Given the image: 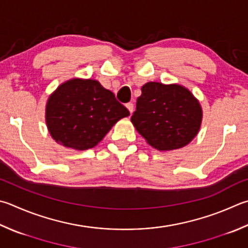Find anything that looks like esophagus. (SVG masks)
I'll use <instances>...</instances> for the list:
<instances>
[{
    "label": "esophagus",
    "instance_id": "34e87169",
    "mask_svg": "<svg viewBox=\"0 0 248 248\" xmlns=\"http://www.w3.org/2000/svg\"><path fill=\"white\" fill-rule=\"evenodd\" d=\"M125 107H127L128 110L130 111V114H132V112H133V104H132V103H128V104H125Z\"/></svg>",
    "mask_w": 248,
    "mask_h": 248
}]
</instances>
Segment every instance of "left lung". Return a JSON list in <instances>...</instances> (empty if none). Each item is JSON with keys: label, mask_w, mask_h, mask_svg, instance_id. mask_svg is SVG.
I'll list each match as a JSON object with an SVG mask.
<instances>
[{"label": "left lung", "mask_w": 248, "mask_h": 248, "mask_svg": "<svg viewBox=\"0 0 248 248\" xmlns=\"http://www.w3.org/2000/svg\"><path fill=\"white\" fill-rule=\"evenodd\" d=\"M131 121L151 146L172 151L187 145L201 128L199 101L179 84L147 82L141 89Z\"/></svg>", "instance_id": "1"}]
</instances>
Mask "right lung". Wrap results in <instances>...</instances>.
Masks as SVG:
<instances>
[{"label":"right lung","instance_id":"add662e5","mask_svg":"<svg viewBox=\"0 0 248 248\" xmlns=\"http://www.w3.org/2000/svg\"><path fill=\"white\" fill-rule=\"evenodd\" d=\"M129 110L114 93L92 79H71L48 97L46 125L52 138L65 147L84 151L101 142Z\"/></svg>","mask_w":248,"mask_h":248}]
</instances>
